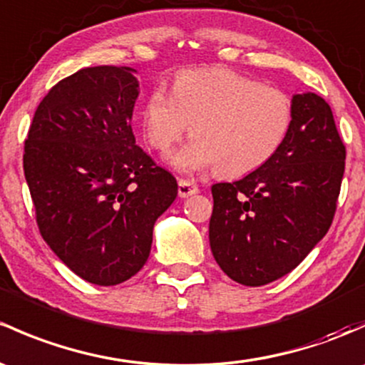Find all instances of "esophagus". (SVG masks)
<instances>
[{"instance_id":"esophagus-1","label":"esophagus","mask_w":365,"mask_h":365,"mask_svg":"<svg viewBox=\"0 0 365 365\" xmlns=\"http://www.w3.org/2000/svg\"><path fill=\"white\" fill-rule=\"evenodd\" d=\"M199 192V187L189 180H178V195L180 197H189Z\"/></svg>"}]
</instances>
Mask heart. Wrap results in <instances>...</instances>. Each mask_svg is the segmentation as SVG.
<instances>
[{"mask_svg": "<svg viewBox=\"0 0 365 365\" xmlns=\"http://www.w3.org/2000/svg\"><path fill=\"white\" fill-rule=\"evenodd\" d=\"M292 118L294 106L285 92L213 68L180 75L173 94L153 89L143 105L141 128L148 145L166 153L192 125V140L170 155L176 171L220 170L225 176H245L278 153Z\"/></svg>", "mask_w": 365, "mask_h": 365, "instance_id": "1", "label": "heart"}]
</instances>
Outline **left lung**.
I'll return each instance as SVG.
<instances>
[{"mask_svg": "<svg viewBox=\"0 0 365 365\" xmlns=\"http://www.w3.org/2000/svg\"><path fill=\"white\" fill-rule=\"evenodd\" d=\"M292 128L278 153L250 175L212 187L210 247L229 278L247 287L295 269L332 224L346 150L331 106L292 96Z\"/></svg>", "mask_w": 365, "mask_h": 365, "instance_id": "left-lung-1", "label": "left lung"}]
</instances>
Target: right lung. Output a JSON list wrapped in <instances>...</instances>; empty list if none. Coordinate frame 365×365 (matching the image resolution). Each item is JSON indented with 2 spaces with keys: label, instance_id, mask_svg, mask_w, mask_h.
<instances>
[{
  "label": "right lung",
  "instance_id": "right-lung-1",
  "mask_svg": "<svg viewBox=\"0 0 365 365\" xmlns=\"http://www.w3.org/2000/svg\"><path fill=\"white\" fill-rule=\"evenodd\" d=\"M138 94L133 68H83L48 91L24 145L41 236L94 285H118L145 266L153 225L178 194L134 140Z\"/></svg>",
  "mask_w": 365,
  "mask_h": 365
}]
</instances>
